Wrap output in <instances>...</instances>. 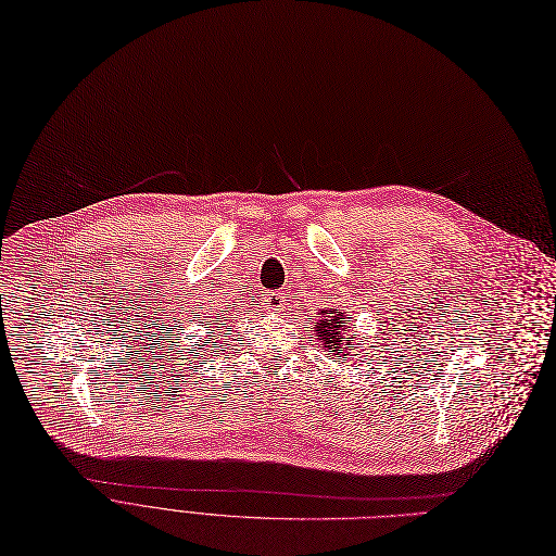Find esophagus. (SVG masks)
<instances>
[{
    "label": "esophagus",
    "mask_w": 556,
    "mask_h": 556,
    "mask_svg": "<svg viewBox=\"0 0 556 556\" xmlns=\"http://www.w3.org/2000/svg\"><path fill=\"white\" fill-rule=\"evenodd\" d=\"M285 296L280 292H267L264 294V307L267 309H282Z\"/></svg>",
    "instance_id": "obj_1"
}]
</instances>
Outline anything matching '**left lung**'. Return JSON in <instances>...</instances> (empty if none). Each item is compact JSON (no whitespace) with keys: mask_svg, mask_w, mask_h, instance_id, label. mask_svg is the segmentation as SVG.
I'll return each instance as SVG.
<instances>
[{"mask_svg":"<svg viewBox=\"0 0 556 556\" xmlns=\"http://www.w3.org/2000/svg\"><path fill=\"white\" fill-rule=\"evenodd\" d=\"M324 316L326 319L321 321V324H316V337L319 339H324V346L328 349V353H334V355H339L337 351L339 349H346V351H351L355 343H353V337H346V332H343V312H334V309H326L324 312Z\"/></svg>","mask_w":556,"mask_h":556,"instance_id":"8db88e82","label":"left lung"}]
</instances>
